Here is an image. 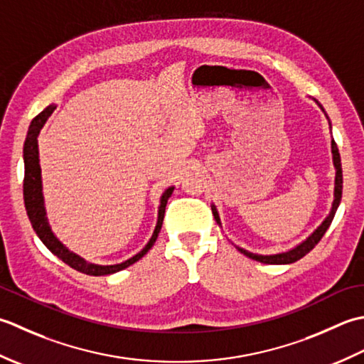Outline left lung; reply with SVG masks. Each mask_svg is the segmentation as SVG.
I'll use <instances>...</instances> for the list:
<instances>
[{"label":"left lung","instance_id":"8db88e82","mask_svg":"<svg viewBox=\"0 0 364 364\" xmlns=\"http://www.w3.org/2000/svg\"><path fill=\"white\" fill-rule=\"evenodd\" d=\"M317 107L321 108L323 111L325 117L328 119V124H330V130H331V122H330V117L328 114L325 113L323 107L318 103L316 99H313ZM331 154H333V166H335L336 169V176H335V191H333V203H331V209H330V213L325 217V220L322 221L321 225H318L313 232H311L305 240H301L299 245H295L294 248L287 250V251H281V253H275V255H257V253H251V251L245 250V248H240L237 247L235 248L240 251L242 255H245L250 259H255V261L257 262H262V264H277V265H281V264H292L295 261H299V259H301L305 255H308L311 250H313L316 245L318 243V240L322 239L323 234L327 232V229L330 228L333 218H335V213L338 210L339 207V203H341V196H343V168H341V157H339V151H338V146L335 143V139H331ZM212 213H213V218L215 221H217L218 226L221 228V220H220V215H218V210L217 207H215V204H212Z\"/></svg>","mask_w":364,"mask_h":364}]
</instances>
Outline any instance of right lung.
Listing matches in <instances>:
<instances>
[{"label": "right lung", "instance_id": "add662e5", "mask_svg": "<svg viewBox=\"0 0 364 364\" xmlns=\"http://www.w3.org/2000/svg\"><path fill=\"white\" fill-rule=\"evenodd\" d=\"M55 109H56V105L55 103H51V105H48L46 109L41 111V113L34 117L31 124H29L28 135H26L25 146H23V161H25L23 199H25L28 218H29V221H31V226L36 231L37 237H39L42 243L46 245L51 253L58 256L63 262H65L69 267H72L73 270L85 273V275H91V277H103V275H111V273H116L119 270L127 269V267H130L132 264L139 261V259L152 248L155 240H157L161 225H163V218H165V209H166L168 199L173 195L174 185L168 187L165 191H163V195L160 196L157 225H155V229H154L149 242L146 243V247L141 250L139 253L132 256L130 259H127V261H124L121 264H113V265H99V264L87 262L86 259L73 253V251H70L61 240L58 239L53 232V229H51V226L48 223V217H47L46 199H43V191H42V169H41V163H39V144H37V138H39V133H41L42 127L46 125L47 119Z\"/></svg>", "mask_w": 364, "mask_h": 364}]
</instances>
